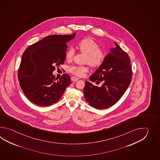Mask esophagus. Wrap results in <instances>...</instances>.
Wrapping results in <instances>:
<instances>
[{
	"instance_id": "obj_1",
	"label": "esophagus",
	"mask_w": 160,
	"mask_h": 160,
	"mask_svg": "<svg viewBox=\"0 0 160 160\" xmlns=\"http://www.w3.org/2000/svg\"><path fill=\"white\" fill-rule=\"evenodd\" d=\"M71 79H72V81L75 82L78 81V78H77V77H72V78H71Z\"/></svg>"
}]
</instances>
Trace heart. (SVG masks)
Masks as SVG:
<instances>
[{
	"label": "heart",
	"mask_w": 160,
	"mask_h": 160,
	"mask_svg": "<svg viewBox=\"0 0 160 160\" xmlns=\"http://www.w3.org/2000/svg\"><path fill=\"white\" fill-rule=\"evenodd\" d=\"M77 48L79 51L86 56L84 63H88L92 68H98L105 61V51L99 48L98 43L91 38H86L82 39L77 44ZM74 55V49L70 48L66 54V59L68 61H71ZM68 71L76 76L82 77L88 71V68L86 66H72L69 68Z\"/></svg>",
	"instance_id": "obj_1"
}]
</instances>
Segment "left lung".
Listing matches in <instances>:
<instances>
[{"mask_svg": "<svg viewBox=\"0 0 160 160\" xmlns=\"http://www.w3.org/2000/svg\"><path fill=\"white\" fill-rule=\"evenodd\" d=\"M105 61L90 80L101 86H94L85 82L83 94L86 101L95 109L108 108L121 98L129 86L132 78V68L128 54L115 43Z\"/></svg>", "mask_w": 160, "mask_h": 160, "instance_id": "left-lung-1", "label": "left lung"}]
</instances>
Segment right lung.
Segmentation results:
<instances>
[{
    "label": "right lung",
    "mask_w": 160,
    "mask_h": 160,
    "mask_svg": "<svg viewBox=\"0 0 160 160\" xmlns=\"http://www.w3.org/2000/svg\"><path fill=\"white\" fill-rule=\"evenodd\" d=\"M74 36L75 33L49 35L24 51L18 77L24 94L35 104L48 106L58 102L72 83L68 74H64L58 79L52 72L64 63L66 42Z\"/></svg>",
    "instance_id": "obj_1"
}]
</instances>
